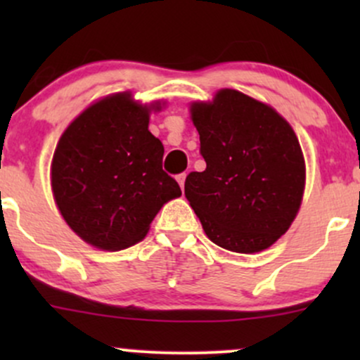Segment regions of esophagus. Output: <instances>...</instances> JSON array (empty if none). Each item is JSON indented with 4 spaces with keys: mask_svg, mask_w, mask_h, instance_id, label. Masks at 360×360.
Listing matches in <instances>:
<instances>
[{
    "mask_svg": "<svg viewBox=\"0 0 360 360\" xmlns=\"http://www.w3.org/2000/svg\"><path fill=\"white\" fill-rule=\"evenodd\" d=\"M184 181H186V172H183V174H179V176H177V183H179L181 189L184 188Z\"/></svg>",
    "mask_w": 360,
    "mask_h": 360,
    "instance_id": "1",
    "label": "esophagus"
}]
</instances>
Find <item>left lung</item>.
<instances>
[{
	"instance_id": "1",
	"label": "left lung",
	"mask_w": 360,
	"mask_h": 360,
	"mask_svg": "<svg viewBox=\"0 0 360 360\" xmlns=\"http://www.w3.org/2000/svg\"><path fill=\"white\" fill-rule=\"evenodd\" d=\"M206 169L189 172L184 194L205 233L226 250L271 247L298 213L304 160L295 131L271 106L235 89L194 103Z\"/></svg>"
}]
</instances>
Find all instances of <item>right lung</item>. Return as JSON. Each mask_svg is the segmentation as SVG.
<instances>
[{
    "label": "right lung",
    "instance_id": "right-lung-1",
    "mask_svg": "<svg viewBox=\"0 0 360 360\" xmlns=\"http://www.w3.org/2000/svg\"><path fill=\"white\" fill-rule=\"evenodd\" d=\"M164 146L148 131V108L118 93L94 103L62 134L52 159L60 214L82 240L122 250L146 237L181 188L162 169Z\"/></svg>",
    "mask_w": 360,
    "mask_h": 360
}]
</instances>
